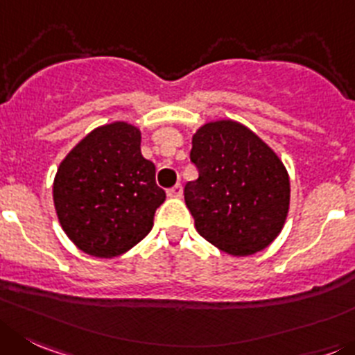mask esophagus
<instances>
[{"label": "esophagus", "mask_w": 355, "mask_h": 355, "mask_svg": "<svg viewBox=\"0 0 355 355\" xmlns=\"http://www.w3.org/2000/svg\"><path fill=\"white\" fill-rule=\"evenodd\" d=\"M182 193H184V189H182V184H175L173 187L168 189V196H170V198H180Z\"/></svg>", "instance_id": "34e87169"}]
</instances>
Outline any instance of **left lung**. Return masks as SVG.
Returning a JSON list of instances; mask_svg holds the SVG:
<instances>
[{"label": "left lung", "mask_w": 355, "mask_h": 355, "mask_svg": "<svg viewBox=\"0 0 355 355\" xmlns=\"http://www.w3.org/2000/svg\"><path fill=\"white\" fill-rule=\"evenodd\" d=\"M191 162L198 180L187 182L185 205L198 233L231 256L266 248L289 211V175L278 155L245 125L205 124L193 137Z\"/></svg>", "instance_id": "1"}]
</instances>
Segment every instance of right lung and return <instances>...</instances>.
Returning a JSON list of instances; mask_svg holds the SVG:
<instances>
[{
    "label": "right lung",
    "mask_w": 355,
    "mask_h": 355,
    "mask_svg": "<svg viewBox=\"0 0 355 355\" xmlns=\"http://www.w3.org/2000/svg\"><path fill=\"white\" fill-rule=\"evenodd\" d=\"M140 141V129L114 122L89 132L59 166L54 180L59 223L91 256L115 257L135 247L166 200Z\"/></svg>",
    "instance_id": "add662e5"
}]
</instances>
